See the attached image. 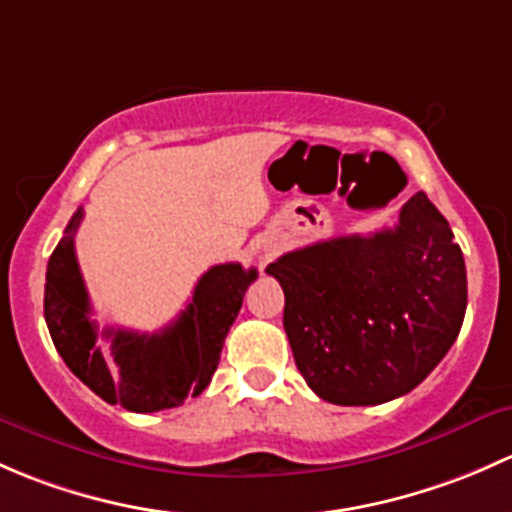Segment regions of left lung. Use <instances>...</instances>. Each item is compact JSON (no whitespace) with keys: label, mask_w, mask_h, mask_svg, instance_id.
Wrapping results in <instances>:
<instances>
[{"label":"left lung","mask_w":512,"mask_h":512,"mask_svg":"<svg viewBox=\"0 0 512 512\" xmlns=\"http://www.w3.org/2000/svg\"><path fill=\"white\" fill-rule=\"evenodd\" d=\"M286 293L283 328L308 387L342 407L412 392L466 315V263L449 221L416 192L394 229L337 236L266 268Z\"/></svg>","instance_id":"8db88e82"}]
</instances>
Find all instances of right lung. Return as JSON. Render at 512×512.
I'll return each mask as SVG.
<instances>
[{
    "label": "right lung",
    "instance_id": "add662e5",
    "mask_svg": "<svg viewBox=\"0 0 512 512\" xmlns=\"http://www.w3.org/2000/svg\"><path fill=\"white\" fill-rule=\"evenodd\" d=\"M83 209L68 221L63 239L46 268L44 318L56 350L88 389L103 402L128 412H160L197 397L217 372L226 333L239 315L256 268L241 263L212 266L192 293V303L160 333L103 330L113 362L98 347V328L91 320V300L78 268L76 236Z\"/></svg>",
    "mask_w": 512,
    "mask_h": 512
}]
</instances>
